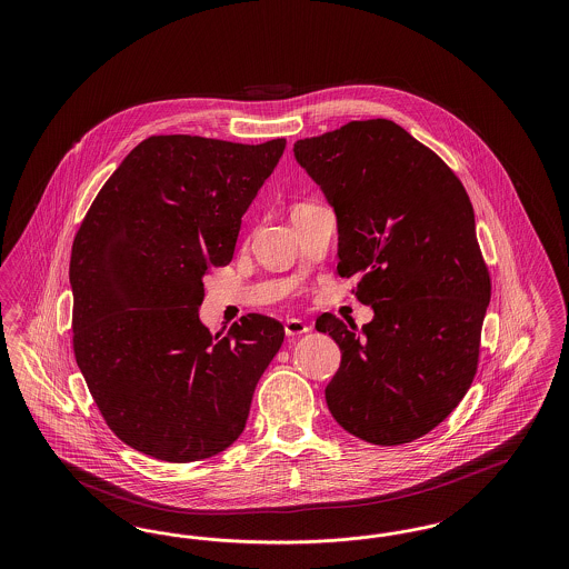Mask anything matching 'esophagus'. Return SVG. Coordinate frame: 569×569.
<instances>
[{
	"instance_id": "obj_1",
	"label": "esophagus",
	"mask_w": 569,
	"mask_h": 569,
	"mask_svg": "<svg viewBox=\"0 0 569 569\" xmlns=\"http://www.w3.org/2000/svg\"><path fill=\"white\" fill-rule=\"evenodd\" d=\"M283 328H286V335H288V337H300V335H307V332L311 330V326L305 325V322L298 320V318L288 320V322L283 325Z\"/></svg>"
}]
</instances>
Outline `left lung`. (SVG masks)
Here are the masks:
<instances>
[{"label":"left lung","instance_id":"1","mask_svg":"<svg viewBox=\"0 0 569 569\" xmlns=\"http://www.w3.org/2000/svg\"><path fill=\"white\" fill-rule=\"evenodd\" d=\"M295 158L335 209L337 272L373 309L362 330L330 313L316 322L341 350L328 409L369 443L413 441L452 413L478 369L490 277L469 196L388 119L297 140Z\"/></svg>","mask_w":569,"mask_h":569}]
</instances>
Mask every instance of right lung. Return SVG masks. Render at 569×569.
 <instances>
[{"label":"right lung","instance_id":"add662e5","mask_svg":"<svg viewBox=\"0 0 569 569\" xmlns=\"http://www.w3.org/2000/svg\"><path fill=\"white\" fill-rule=\"evenodd\" d=\"M283 149L286 138L151 136L82 219L70 258L77 365L110 431L142 455L209 459L243 433L283 326L247 313L213 337L198 307Z\"/></svg>","mask_w":569,"mask_h":569}]
</instances>
